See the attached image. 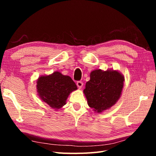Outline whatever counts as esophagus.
<instances>
[{
	"label": "esophagus",
	"mask_w": 156,
	"mask_h": 156,
	"mask_svg": "<svg viewBox=\"0 0 156 156\" xmlns=\"http://www.w3.org/2000/svg\"><path fill=\"white\" fill-rule=\"evenodd\" d=\"M76 84H77L78 88H80L82 87V86H83V82H82V81H78L77 82H76Z\"/></svg>",
	"instance_id": "esophagus-1"
}]
</instances>
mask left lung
Here are the masks:
<instances>
[{
	"label": "left lung",
	"instance_id": "1",
	"mask_svg": "<svg viewBox=\"0 0 156 156\" xmlns=\"http://www.w3.org/2000/svg\"><path fill=\"white\" fill-rule=\"evenodd\" d=\"M123 82V76L117 71H92L84 90L89 107L98 112L111 107L120 97Z\"/></svg>",
	"mask_w": 156,
	"mask_h": 156
}]
</instances>
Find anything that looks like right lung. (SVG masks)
<instances>
[{
	"label": "right lung",
	"mask_w": 156,
	"mask_h": 156,
	"mask_svg": "<svg viewBox=\"0 0 156 156\" xmlns=\"http://www.w3.org/2000/svg\"><path fill=\"white\" fill-rule=\"evenodd\" d=\"M37 84L38 94L41 100L51 108L57 109L64 106L69 93L77 89L69 76L62 75L58 72L41 76Z\"/></svg>",
	"instance_id": "obj_1"
}]
</instances>
